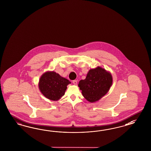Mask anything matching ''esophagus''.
I'll list each match as a JSON object with an SVG mask.
<instances>
[{
  "mask_svg": "<svg viewBox=\"0 0 151 151\" xmlns=\"http://www.w3.org/2000/svg\"><path fill=\"white\" fill-rule=\"evenodd\" d=\"M73 83L74 85H77V83H78V81L76 80H74L73 81Z\"/></svg>",
  "mask_w": 151,
  "mask_h": 151,
  "instance_id": "esophagus-1",
  "label": "esophagus"
}]
</instances>
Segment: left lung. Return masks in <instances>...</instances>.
<instances>
[{
	"label": "left lung",
	"instance_id": "left-lung-1",
	"mask_svg": "<svg viewBox=\"0 0 151 151\" xmlns=\"http://www.w3.org/2000/svg\"><path fill=\"white\" fill-rule=\"evenodd\" d=\"M112 78L111 73L104 69L97 67L91 69L85 80L80 81L78 85L82 90L83 97L90 102L99 100L110 90Z\"/></svg>",
	"mask_w": 151,
	"mask_h": 151
}]
</instances>
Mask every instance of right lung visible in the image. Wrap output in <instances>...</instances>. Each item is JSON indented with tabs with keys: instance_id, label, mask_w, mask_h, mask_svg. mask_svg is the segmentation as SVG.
<instances>
[{
	"instance_id": "1",
	"label": "right lung",
	"mask_w": 151,
	"mask_h": 151,
	"mask_svg": "<svg viewBox=\"0 0 151 151\" xmlns=\"http://www.w3.org/2000/svg\"><path fill=\"white\" fill-rule=\"evenodd\" d=\"M66 78L55 72L44 73L39 80V87L41 93L51 100L57 101L63 96L67 85L70 83Z\"/></svg>"
}]
</instances>
